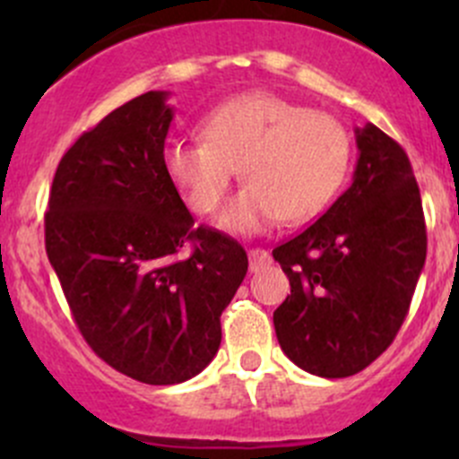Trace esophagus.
Listing matches in <instances>:
<instances>
[{
    "label": "esophagus",
    "mask_w": 459,
    "mask_h": 459,
    "mask_svg": "<svg viewBox=\"0 0 459 459\" xmlns=\"http://www.w3.org/2000/svg\"><path fill=\"white\" fill-rule=\"evenodd\" d=\"M248 262H251L248 264V266H251V273H257L259 268H264L271 262V255H268L264 248H251V251H248Z\"/></svg>",
    "instance_id": "1"
}]
</instances>
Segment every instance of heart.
Returning <instances> with one entry per match:
<instances>
[{
    "mask_svg": "<svg viewBox=\"0 0 459 459\" xmlns=\"http://www.w3.org/2000/svg\"><path fill=\"white\" fill-rule=\"evenodd\" d=\"M202 135L204 140L170 142L164 169L200 215L221 206L242 170L247 186L217 220L233 235L266 233L277 220H313L344 184L353 151L340 119L275 92L224 101L206 115Z\"/></svg>",
    "mask_w": 459,
    "mask_h": 459,
    "instance_id": "heart-1",
    "label": "heart"
}]
</instances>
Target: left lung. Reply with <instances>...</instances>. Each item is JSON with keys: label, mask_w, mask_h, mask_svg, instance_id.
I'll use <instances>...</instances> for the list:
<instances>
[{"label": "left lung", "mask_w": 459, "mask_h": 459, "mask_svg": "<svg viewBox=\"0 0 459 459\" xmlns=\"http://www.w3.org/2000/svg\"><path fill=\"white\" fill-rule=\"evenodd\" d=\"M353 184L307 230L273 248L290 295L273 313L290 362L349 377L391 346L427 259V226L404 148L355 128Z\"/></svg>", "instance_id": "obj_1"}]
</instances>
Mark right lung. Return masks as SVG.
<instances>
[{
  "label": "right lung",
  "instance_id": "obj_1",
  "mask_svg": "<svg viewBox=\"0 0 459 459\" xmlns=\"http://www.w3.org/2000/svg\"><path fill=\"white\" fill-rule=\"evenodd\" d=\"M169 92L106 115L62 157L46 211V253L91 349L143 384H179L215 358L221 311L247 251L193 215L164 169ZM192 242V253L183 247Z\"/></svg>",
  "mask_w": 459,
  "mask_h": 459
}]
</instances>
